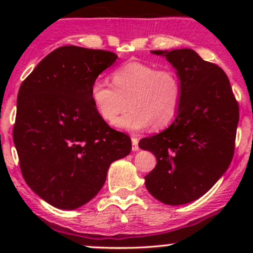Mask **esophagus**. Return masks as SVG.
<instances>
[{"label": "esophagus", "instance_id": "esophagus-1", "mask_svg": "<svg viewBox=\"0 0 253 253\" xmlns=\"http://www.w3.org/2000/svg\"><path fill=\"white\" fill-rule=\"evenodd\" d=\"M139 139L135 138V136H132V150L138 151L139 150Z\"/></svg>", "mask_w": 253, "mask_h": 253}]
</instances>
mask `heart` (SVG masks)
I'll list each match as a JSON object with an SVG mask.
<instances>
[{
	"label": "heart",
	"instance_id": "heart-1",
	"mask_svg": "<svg viewBox=\"0 0 253 253\" xmlns=\"http://www.w3.org/2000/svg\"><path fill=\"white\" fill-rule=\"evenodd\" d=\"M113 85L96 78L90 85V98L97 114L106 123L115 121L119 128L162 129L175 120L181 108L183 85L172 69H157L141 62H129L115 69Z\"/></svg>",
	"mask_w": 253,
	"mask_h": 253
}]
</instances>
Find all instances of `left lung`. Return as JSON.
<instances>
[{
	"instance_id": "left-lung-1",
	"label": "left lung",
	"mask_w": 253,
	"mask_h": 253,
	"mask_svg": "<svg viewBox=\"0 0 253 253\" xmlns=\"http://www.w3.org/2000/svg\"><path fill=\"white\" fill-rule=\"evenodd\" d=\"M164 56L182 81L181 108L163 132L139 141L157 158L145 176L158 201L179 206L200 199L228 169L234 153L239 106L227 75L190 48L152 51Z\"/></svg>"
}]
</instances>
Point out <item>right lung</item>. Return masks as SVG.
Segmentation results:
<instances>
[{
	"label": "right lung",
	"instance_id": "1",
	"mask_svg": "<svg viewBox=\"0 0 253 253\" xmlns=\"http://www.w3.org/2000/svg\"><path fill=\"white\" fill-rule=\"evenodd\" d=\"M118 56L62 46L47 54L17 94L13 139L20 169L37 195L59 210L89 202L114 161L132 150L129 136L97 114L90 85Z\"/></svg>",
	"mask_w": 253,
	"mask_h": 253
}]
</instances>
